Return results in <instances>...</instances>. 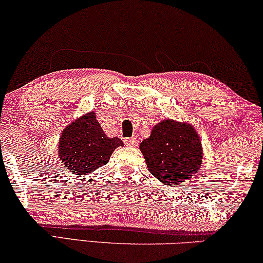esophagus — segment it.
<instances>
[{
    "label": "esophagus",
    "instance_id": "34e87169",
    "mask_svg": "<svg viewBox=\"0 0 263 263\" xmlns=\"http://www.w3.org/2000/svg\"><path fill=\"white\" fill-rule=\"evenodd\" d=\"M125 142H127L128 145H130V146H136V145H138L139 140H138V138H130V139L125 140Z\"/></svg>",
    "mask_w": 263,
    "mask_h": 263
}]
</instances>
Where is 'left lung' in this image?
Listing matches in <instances>:
<instances>
[{
	"mask_svg": "<svg viewBox=\"0 0 263 263\" xmlns=\"http://www.w3.org/2000/svg\"><path fill=\"white\" fill-rule=\"evenodd\" d=\"M147 168L168 186L179 185L196 175L202 164V143L196 129L186 122L166 118L154 125L140 143Z\"/></svg>",
	"mask_w": 263,
	"mask_h": 263,
	"instance_id": "8db88e82",
	"label": "left lung"
}]
</instances>
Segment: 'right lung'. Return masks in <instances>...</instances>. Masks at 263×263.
I'll list each match as a JSON object with an SVG mask.
<instances>
[{"instance_id":"right-lung-1","label":"right lung","mask_w":263,"mask_h":263,"mask_svg":"<svg viewBox=\"0 0 263 263\" xmlns=\"http://www.w3.org/2000/svg\"><path fill=\"white\" fill-rule=\"evenodd\" d=\"M121 146L123 142L120 138H107L91 111L63 129L57 152L67 170L81 177L105 165L114 151Z\"/></svg>"}]
</instances>
